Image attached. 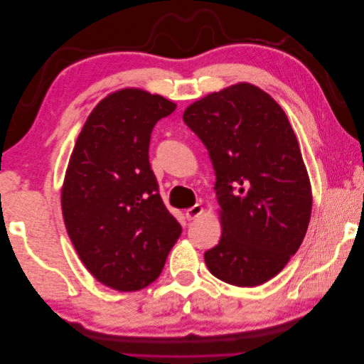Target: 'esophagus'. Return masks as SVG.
Here are the masks:
<instances>
[{
    "instance_id": "34e87169",
    "label": "esophagus",
    "mask_w": 364,
    "mask_h": 364,
    "mask_svg": "<svg viewBox=\"0 0 364 364\" xmlns=\"http://www.w3.org/2000/svg\"><path fill=\"white\" fill-rule=\"evenodd\" d=\"M202 211H203V208L200 205H194V206L186 209L185 217H186V220H194V218H197V217L202 214Z\"/></svg>"
}]
</instances>
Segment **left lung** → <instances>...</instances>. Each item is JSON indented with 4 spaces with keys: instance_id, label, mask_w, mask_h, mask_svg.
<instances>
[{
    "instance_id": "left-lung-1",
    "label": "left lung",
    "mask_w": 364,
    "mask_h": 364,
    "mask_svg": "<svg viewBox=\"0 0 364 364\" xmlns=\"http://www.w3.org/2000/svg\"><path fill=\"white\" fill-rule=\"evenodd\" d=\"M215 171L222 238L205 252L215 278L257 287L299 249L311 215L310 179L282 107L249 83L213 92L185 109Z\"/></svg>"
}]
</instances>
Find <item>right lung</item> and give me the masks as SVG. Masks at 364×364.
I'll return each instance as SVG.
<instances>
[{
  "mask_svg": "<svg viewBox=\"0 0 364 364\" xmlns=\"http://www.w3.org/2000/svg\"><path fill=\"white\" fill-rule=\"evenodd\" d=\"M176 105L141 90L98 103L80 132L62 188L67 232L92 277L119 291L155 281L182 226L149 162L151 130Z\"/></svg>",
  "mask_w": 364,
  "mask_h": 364,
  "instance_id": "obj_1",
  "label": "right lung"
}]
</instances>
